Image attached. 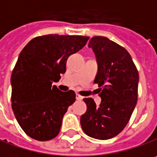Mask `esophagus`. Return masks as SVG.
<instances>
[{
	"label": "esophagus",
	"mask_w": 157,
	"mask_h": 157,
	"mask_svg": "<svg viewBox=\"0 0 157 157\" xmlns=\"http://www.w3.org/2000/svg\"><path fill=\"white\" fill-rule=\"evenodd\" d=\"M76 99H77V100H82V97L80 96L79 94H76Z\"/></svg>",
	"instance_id": "34e87169"
}]
</instances>
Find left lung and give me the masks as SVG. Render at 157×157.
<instances>
[{"instance_id": "8db88e82", "label": "left lung", "mask_w": 157, "mask_h": 157, "mask_svg": "<svg viewBox=\"0 0 157 157\" xmlns=\"http://www.w3.org/2000/svg\"><path fill=\"white\" fill-rule=\"evenodd\" d=\"M96 56L101 103L85 98V114L81 116L82 131L97 140H108L120 133L128 124L138 99L139 73L129 52L104 36L89 42Z\"/></svg>"}]
</instances>
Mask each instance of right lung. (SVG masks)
Wrapping results in <instances>:
<instances>
[{"mask_svg":"<svg viewBox=\"0 0 157 157\" xmlns=\"http://www.w3.org/2000/svg\"><path fill=\"white\" fill-rule=\"evenodd\" d=\"M88 40L81 35H42L31 40L20 52L10 78L11 106L29 137L45 141L59 133L75 93L63 92L52 83L65 74L68 57L82 50Z\"/></svg>","mask_w":157,"mask_h":157,"instance_id":"obj_1","label":"right lung"}]
</instances>
